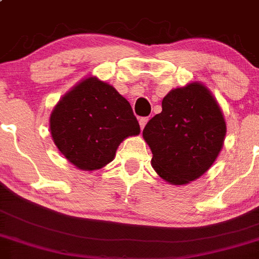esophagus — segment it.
<instances>
[{
  "label": "esophagus",
  "mask_w": 259,
  "mask_h": 259,
  "mask_svg": "<svg viewBox=\"0 0 259 259\" xmlns=\"http://www.w3.org/2000/svg\"><path fill=\"white\" fill-rule=\"evenodd\" d=\"M148 120H149L148 117H142L141 120H139V125H141V129H142V130L144 129V126H146V125H147V122H148Z\"/></svg>",
  "instance_id": "1"
}]
</instances>
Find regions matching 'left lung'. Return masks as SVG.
Listing matches in <instances>:
<instances>
[{
	"label": "left lung",
	"instance_id": "8db88e82",
	"mask_svg": "<svg viewBox=\"0 0 259 259\" xmlns=\"http://www.w3.org/2000/svg\"><path fill=\"white\" fill-rule=\"evenodd\" d=\"M226 122L219 103L203 84L172 89L162 100V112L143 130L152 167L172 185L200 178L224 146Z\"/></svg>",
	"mask_w": 259,
	"mask_h": 259
}]
</instances>
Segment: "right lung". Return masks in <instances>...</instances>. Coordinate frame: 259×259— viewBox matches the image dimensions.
<instances>
[{
  "label": "right lung",
  "instance_id": "obj_1",
  "mask_svg": "<svg viewBox=\"0 0 259 259\" xmlns=\"http://www.w3.org/2000/svg\"><path fill=\"white\" fill-rule=\"evenodd\" d=\"M50 129L65 158L84 171L105 167L125 138L141 133L130 103L94 76L81 80L59 101L51 113Z\"/></svg>",
  "mask_w": 259,
  "mask_h": 259
}]
</instances>
